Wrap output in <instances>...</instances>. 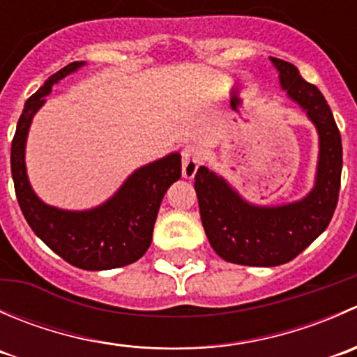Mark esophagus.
<instances>
[{"label": "esophagus", "mask_w": 357, "mask_h": 357, "mask_svg": "<svg viewBox=\"0 0 357 357\" xmlns=\"http://www.w3.org/2000/svg\"><path fill=\"white\" fill-rule=\"evenodd\" d=\"M202 160L200 149L197 145H186L183 150V178L193 179Z\"/></svg>", "instance_id": "1"}]
</instances>
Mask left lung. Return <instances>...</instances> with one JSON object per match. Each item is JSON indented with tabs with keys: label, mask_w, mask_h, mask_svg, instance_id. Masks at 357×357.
Here are the masks:
<instances>
[{
	"label": "left lung",
	"mask_w": 357,
	"mask_h": 357,
	"mask_svg": "<svg viewBox=\"0 0 357 357\" xmlns=\"http://www.w3.org/2000/svg\"><path fill=\"white\" fill-rule=\"evenodd\" d=\"M280 86L318 131L314 186L302 199L282 205H257L243 199L221 174L200 165L195 174L200 218L215 254L242 266L285 264L311 245L330 225L338 200L342 139L325 96L304 81L298 68L273 59Z\"/></svg>",
	"instance_id": "1"
}]
</instances>
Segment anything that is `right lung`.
Returning <instances> with one entry per match:
<instances>
[{
    "instance_id": "1",
    "label": "right lung",
    "mask_w": 357,
    "mask_h": 357,
    "mask_svg": "<svg viewBox=\"0 0 357 357\" xmlns=\"http://www.w3.org/2000/svg\"><path fill=\"white\" fill-rule=\"evenodd\" d=\"M84 66L86 62L68 63L25 102L12 142V178L17 200L32 231L68 264L103 271L131 264L149 250L162 199L169 186L181 178V155L172 152L142 165L109 200L93 208L67 211L39 199L25 165L32 119L46 103L52 86Z\"/></svg>"
}]
</instances>
